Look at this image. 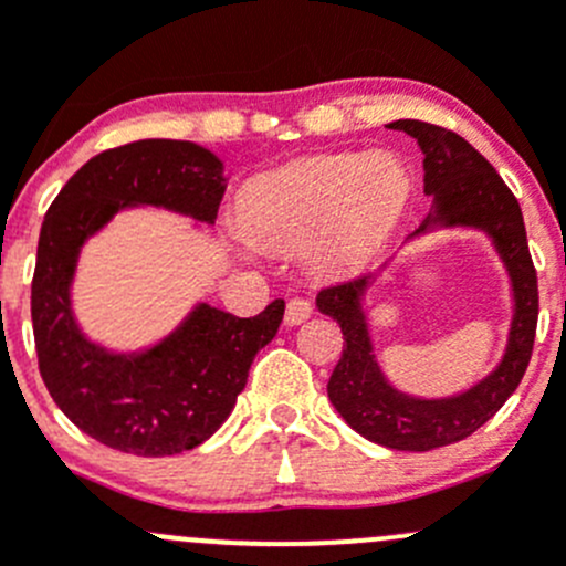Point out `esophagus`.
<instances>
[{"instance_id": "esophagus-1", "label": "esophagus", "mask_w": 566, "mask_h": 566, "mask_svg": "<svg viewBox=\"0 0 566 566\" xmlns=\"http://www.w3.org/2000/svg\"><path fill=\"white\" fill-rule=\"evenodd\" d=\"M312 301L310 298H290L287 301V312H284V323L287 325H301L312 317Z\"/></svg>"}]
</instances>
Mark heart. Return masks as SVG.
Segmentation results:
<instances>
[{"label": "heart", "mask_w": 566, "mask_h": 566, "mask_svg": "<svg viewBox=\"0 0 566 566\" xmlns=\"http://www.w3.org/2000/svg\"><path fill=\"white\" fill-rule=\"evenodd\" d=\"M413 193L391 153L304 156L254 177L238 197L235 224L256 249H310L331 273L364 265L391 235Z\"/></svg>", "instance_id": "1"}]
</instances>
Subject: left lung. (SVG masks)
<instances>
[{
	"label": "left lung",
	"mask_w": 566,
	"mask_h": 566,
	"mask_svg": "<svg viewBox=\"0 0 566 566\" xmlns=\"http://www.w3.org/2000/svg\"><path fill=\"white\" fill-rule=\"evenodd\" d=\"M389 128L413 136L424 153V193L432 197V213L410 238L424 235L436 227L482 230L510 273L515 298L510 339L499 367L454 397L421 399L394 389L375 361L361 306L375 276L367 273L319 290L317 310L334 317L345 336L342 358L328 380V399L334 408L367 441L397 452H430L476 432L521 386L534 350L539 293L521 205L488 158L441 125L397 119Z\"/></svg>",
	"instance_id": "1"
}]
</instances>
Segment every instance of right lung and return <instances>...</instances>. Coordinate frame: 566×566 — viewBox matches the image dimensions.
Listing matches in <instances>:
<instances>
[{
	"instance_id": "right-lung-1",
	"label": "right lung",
	"mask_w": 566,
	"mask_h": 566,
	"mask_svg": "<svg viewBox=\"0 0 566 566\" xmlns=\"http://www.w3.org/2000/svg\"><path fill=\"white\" fill-rule=\"evenodd\" d=\"M221 172L224 164L193 142L112 147L62 186L40 227L32 276L40 375L62 413L108 449L167 458L208 441L232 413L251 361L282 323V298L256 317L197 304L158 345L112 353L90 342L73 317V273L90 235L130 205L213 224L227 188Z\"/></svg>"
}]
</instances>
